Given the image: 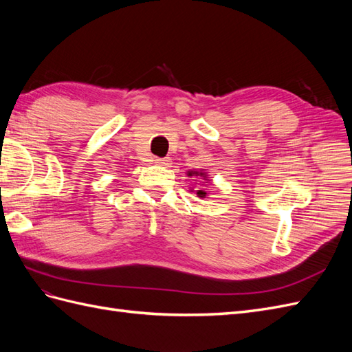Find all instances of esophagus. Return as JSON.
<instances>
[{
	"label": "esophagus",
	"mask_w": 352,
	"mask_h": 352,
	"mask_svg": "<svg viewBox=\"0 0 352 352\" xmlns=\"http://www.w3.org/2000/svg\"><path fill=\"white\" fill-rule=\"evenodd\" d=\"M155 163L160 164V166H168L170 164V158L166 157V158H155Z\"/></svg>",
	"instance_id": "34e87169"
}]
</instances>
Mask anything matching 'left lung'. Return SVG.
<instances>
[{
  "instance_id": "obj_1",
  "label": "left lung",
  "mask_w": 352,
  "mask_h": 352,
  "mask_svg": "<svg viewBox=\"0 0 352 352\" xmlns=\"http://www.w3.org/2000/svg\"><path fill=\"white\" fill-rule=\"evenodd\" d=\"M186 175L189 176V177H198V179H202V180H206V182H208V173L207 172H204V170H188L186 172ZM197 197H199V198H206L207 197V192H206V189H198L197 190Z\"/></svg>"
}]
</instances>
